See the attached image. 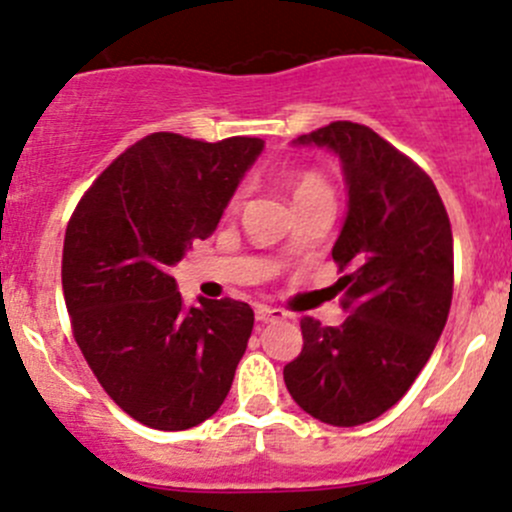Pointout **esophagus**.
<instances>
[{"instance_id":"34e87169","label":"esophagus","mask_w":512,"mask_h":512,"mask_svg":"<svg viewBox=\"0 0 512 512\" xmlns=\"http://www.w3.org/2000/svg\"><path fill=\"white\" fill-rule=\"evenodd\" d=\"M276 319H286V311L276 309V306H266V304L256 306V321H259V324H266V321H276Z\"/></svg>"}]
</instances>
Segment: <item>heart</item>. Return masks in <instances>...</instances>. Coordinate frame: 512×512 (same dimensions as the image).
<instances>
[{"instance_id": "heart-1", "label": "heart", "mask_w": 512, "mask_h": 512, "mask_svg": "<svg viewBox=\"0 0 512 512\" xmlns=\"http://www.w3.org/2000/svg\"><path fill=\"white\" fill-rule=\"evenodd\" d=\"M314 188H326L324 180H321L319 175L301 173V175H296V178H291V193H294V198L301 196V193H306V191H314Z\"/></svg>"}]
</instances>
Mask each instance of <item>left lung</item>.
<instances>
[{
	"mask_svg": "<svg viewBox=\"0 0 512 512\" xmlns=\"http://www.w3.org/2000/svg\"><path fill=\"white\" fill-rule=\"evenodd\" d=\"M299 148L342 163L347 216L332 259L347 319H301V354L284 382L306 415L357 427L397 405L430 359L452 301V231L430 175L367 125L337 120L299 135Z\"/></svg>",
	"mask_w": 512,
	"mask_h": 512,
	"instance_id": "left-lung-1",
	"label": "left lung"
}]
</instances>
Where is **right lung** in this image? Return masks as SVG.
Instances as JSON below:
<instances>
[{
  "label": "right lung",
  "mask_w": 512,
  "mask_h": 512,
  "mask_svg": "<svg viewBox=\"0 0 512 512\" xmlns=\"http://www.w3.org/2000/svg\"><path fill=\"white\" fill-rule=\"evenodd\" d=\"M259 138L153 133L77 203L62 291L77 347L115 405L153 430H188L223 405L253 329L243 301L186 306L173 269L216 231Z\"/></svg>",
  "instance_id": "obj_1"
}]
</instances>
